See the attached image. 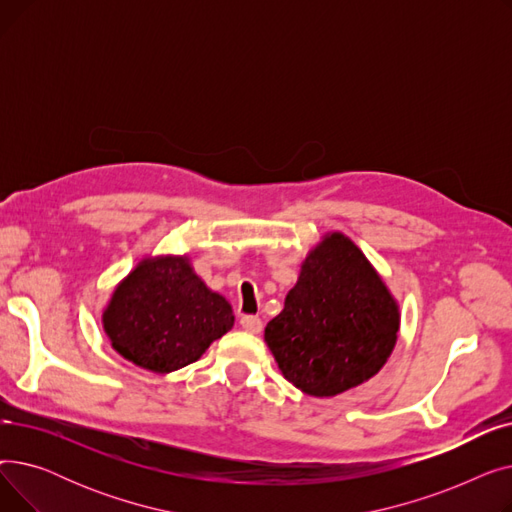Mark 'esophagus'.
Wrapping results in <instances>:
<instances>
[{
  "mask_svg": "<svg viewBox=\"0 0 512 512\" xmlns=\"http://www.w3.org/2000/svg\"><path fill=\"white\" fill-rule=\"evenodd\" d=\"M240 326H242V330L249 332V334H259L263 330L261 319L255 317V315H242L240 317Z\"/></svg>",
  "mask_w": 512,
  "mask_h": 512,
  "instance_id": "obj_1",
  "label": "esophagus"
}]
</instances>
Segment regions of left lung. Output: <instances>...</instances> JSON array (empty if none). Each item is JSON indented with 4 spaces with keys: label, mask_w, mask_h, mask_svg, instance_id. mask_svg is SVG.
I'll return each mask as SVG.
<instances>
[{
    "label": "left lung",
    "mask_w": 512,
    "mask_h": 512,
    "mask_svg": "<svg viewBox=\"0 0 512 512\" xmlns=\"http://www.w3.org/2000/svg\"><path fill=\"white\" fill-rule=\"evenodd\" d=\"M398 330L400 309L388 284L355 242L334 230L307 253L263 338L294 388L330 398L378 375Z\"/></svg>",
    "instance_id": "1"
}]
</instances>
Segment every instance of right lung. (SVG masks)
Returning <instances> with one entry per match:
<instances>
[{
  "mask_svg": "<svg viewBox=\"0 0 512 512\" xmlns=\"http://www.w3.org/2000/svg\"><path fill=\"white\" fill-rule=\"evenodd\" d=\"M116 353L153 373L201 359L234 326L232 305L195 272L188 255H147L124 276L101 311Z\"/></svg>",
  "mask_w": 512,
  "mask_h": 512,
  "instance_id": "add662e5",
  "label": "right lung"
}]
</instances>
